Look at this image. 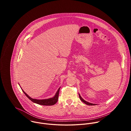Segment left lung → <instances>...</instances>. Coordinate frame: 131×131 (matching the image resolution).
Masks as SVG:
<instances>
[{
	"instance_id": "8db88e82",
	"label": "left lung",
	"mask_w": 131,
	"mask_h": 131,
	"mask_svg": "<svg viewBox=\"0 0 131 131\" xmlns=\"http://www.w3.org/2000/svg\"><path fill=\"white\" fill-rule=\"evenodd\" d=\"M79 98H80V100L82 102H83L84 103H85V104H86V105H95V104H92V103H89V102H86V101H85V100H84L81 97V96H80V95L79 94Z\"/></svg>"
}]
</instances>
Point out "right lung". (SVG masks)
I'll list each match as a JSON object with an SVG mask.
<instances>
[{"instance_id":"add662e5","label":"right lung","mask_w":131,"mask_h":131,"mask_svg":"<svg viewBox=\"0 0 131 131\" xmlns=\"http://www.w3.org/2000/svg\"><path fill=\"white\" fill-rule=\"evenodd\" d=\"M60 88L59 89V90H58L57 93L55 95V96L52 97V98H50V99H46V100H36V99H33L31 97H30L26 93L22 90L23 92H24V94H25V95L32 102L38 104L39 105H45V106H51V105H53L57 103V102L58 101L59 99V91H60Z\"/></svg>"}]
</instances>
